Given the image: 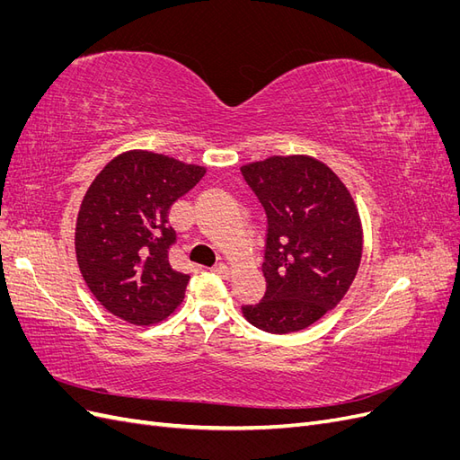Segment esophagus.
Listing matches in <instances>:
<instances>
[{
	"label": "esophagus",
	"instance_id": "obj_1",
	"mask_svg": "<svg viewBox=\"0 0 460 460\" xmlns=\"http://www.w3.org/2000/svg\"><path fill=\"white\" fill-rule=\"evenodd\" d=\"M211 270H213L215 274L222 276V278H228V276H230V267H228V264H225V262H217Z\"/></svg>",
	"mask_w": 460,
	"mask_h": 460
}]
</instances>
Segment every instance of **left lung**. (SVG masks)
Returning a JSON list of instances; mask_svg holds the SVG:
<instances>
[{
  "mask_svg": "<svg viewBox=\"0 0 460 460\" xmlns=\"http://www.w3.org/2000/svg\"><path fill=\"white\" fill-rule=\"evenodd\" d=\"M267 215L262 274L267 291L243 305L259 330L289 333L336 307L363 255L360 218L341 180L313 157H270L242 166Z\"/></svg>",
  "mask_w": 460,
  "mask_h": 460,
  "instance_id": "8db88e82",
  "label": "left lung"
}]
</instances>
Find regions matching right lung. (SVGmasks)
<instances>
[{
  "instance_id": "right-lung-1",
  "label": "right lung",
  "mask_w": 460,
  "mask_h": 460,
  "mask_svg": "<svg viewBox=\"0 0 460 460\" xmlns=\"http://www.w3.org/2000/svg\"><path fill=\"white\" fill-rule=\"evenodd\" d=\"M205 169L151 151H128L95 176L76 220V259L95 299L136 326L155 324L180 301L190 276L169 262L171 205Z\"/></svg>"
}]
</instances>
